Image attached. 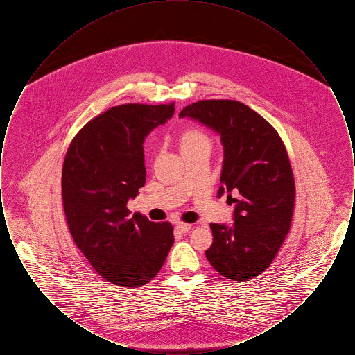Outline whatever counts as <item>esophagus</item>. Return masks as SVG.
<instances>
[{
  "label": "esophagus",
  "instance_id": "1",
  "mask_svg": "<svg viewBox=\"0 0 355 355\" xmlns=\"http://www.w3.org/2000/svg\"><path fill=\"white\" fill-rule=\"evenodd\" d=\"M175 229H177L180 233H187V232L191 229V225L185 223V222H178V223L175 225Z\"/></svg>",
  "mask_w": 355,
  "mask_h": 355
}]
</instances>
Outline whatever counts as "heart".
Wrapping results in <instances>:
<instances>
[{
  "mask_svg": "<svg viewBox=\"0 0 355 355\" xmlns=\"http://www.w3.org/2000/svg\"><path fill=\"white\" fill-rule=\"evenodd\" d=\"M178 145L182 155H186L189 153L196 152L200 149H209L211 148V141L209 135L203 133L202 130L190 128L184 130L180 137H178Z\"/></svg>",
  "mask_w": 355,
  "mask_h": 355,
  "instance_id": "1",
  "label": "heart"
}]
</instances>
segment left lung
<instances>
[{
	"label": "left lung",
	"mask_w": 355,
	"mask_h": 355,
	"mask_svg": "<svg viewBox=\"0 0 355 355\" xmlns=\"http://www.w3.org/2000/svg\"><path fill=\"white\" fill-rule=\"evenodd\" d=\"M180 117L220 135L218 197L227 193L236 205L232 225L210 223L213 243L206 258L225 278H255L270 266L291 225L295 186L285 145L270 123L242 102H194Z\"/></svg>",
	"instance_id": "8db88e82"
}]
</instances>
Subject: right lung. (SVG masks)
Returning <instances> with one entry per match:
<instances>
[{
  "instance_id": "obj_1",
  "label": "right lung",
  "mask_w": 355,
  "mask_h": 355,
  "mask_svg": "<svg viewBox=\"0 0 355 355\" xmlns=\"http://www.w3.org/2000/svg\"><path fill=\"white\" fill-rule=\"evenodd\" d=\"M174 114V103H125L89 121L69 146L62 201L69 230L107 282L139 287L161 270L174 243L169 222L130 217L126 203L145 185L144 142Z\"/></svg>"
}]
</instances>
